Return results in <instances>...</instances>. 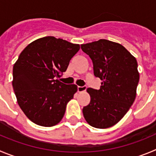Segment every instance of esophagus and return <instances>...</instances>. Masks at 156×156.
<instances>
[{
	"instance_id": "obj_1",
	"label": "esophagus",
	"mask_w": 156,
	"mask_h": 156,
	"mask_svg": "<svg viewBox=\"0 0 156 156\" xmlns=\"http://www.w3.org/2000/svg\"><path fill=\"white\" fill-rule=\"evenodd\" d=\"M86 88H87L86 85H84V86H78V92H85Z\"/></svg>"
}]
</instances>
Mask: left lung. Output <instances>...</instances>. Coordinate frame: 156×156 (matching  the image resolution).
<instances>
[{
	"label": "left lung",
	"mask_w": 156,
	"mask_h": 156,
	"mask_svg": "<svg viewBox=\"0 0 156 156\" xmlns=\"http://www.w3.org/2000/svg\"><path fill=\"white\" fill-rule=\"evenodd\" d=\"M93 63L94 75L102 80L99 90L87 88L90 103L82 109L87 123L105 129L118 123L136 97L139 81L135 57L121 44L99 40L81 44Z\"/></svg>",
	"instance_id": "1"
}]
</instances>
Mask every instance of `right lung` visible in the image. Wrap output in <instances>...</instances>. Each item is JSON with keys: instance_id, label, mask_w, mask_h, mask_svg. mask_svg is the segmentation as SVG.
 Returning a JSON list of instances; mask_svg holds the SVG:
<instances>
[{"instance_id": "add662e5", "label": "right lung", "mask_w": 156, "mask_h": 156, "mask_svg": "<svg viewBox=\"0 0 156 156\" xmlns=\"http://www.w3.org/2000/svg\"><path fill=\"white\" fill-rule=\"evenodd\" d=\"M79 49V44L46 36L29 43L14 64L12 86L17 102L37 125L52 127L62 120L78 86L56 78L65 72Z\"/></svg>"}]
</instances>
